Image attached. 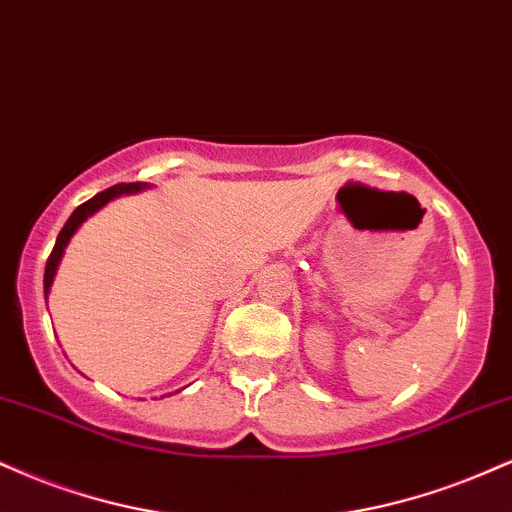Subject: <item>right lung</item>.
Instances as JSON below:
<instances>
[{
	"mask_svg": "<svg viewBox=\"0 0 512 512\" xmlns=\"http://www.w3.org/2000/svg\"><path fill=\"white\" fill-rule=\"evenodd\" d=\"M147 188H150L147 183H116V186L102 190V193H97L95 197H90L88 202H83V205L73 209V214L69 217V221L64 224V229L59 231L57 243H54L52 255H49V260H47V267H45V298L49 295V288H52V281H54V276H57L61 257H64L66 245L71 243L73 233H76L80 226H83L85 221L92 217V214L100 212L104 205H109V202L116 200V197L140 193V190H147Z\"/></svg>",
	"mask_w": 512,
	"mask_h": 512,
	"instance_id": "1",
	"label": "right lung"
}]
</instances>
